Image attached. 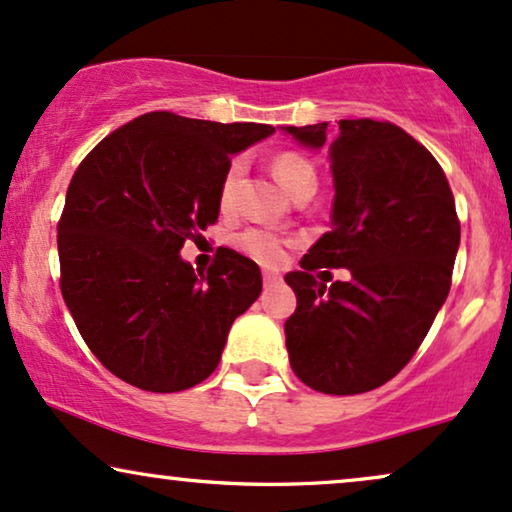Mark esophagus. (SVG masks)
Wrapping results in <instances>:
<instances>
[{"mask_svg":"<svg viewBox=\"0 0 512 512\" xmlns=\"http://www.w3.org/2000/svg\"><path fill=\"white\" fill-rule=\"evenodd\" d=\"M282 277L277 275V273H273V270H263V285L266 287H270V285H277V282H280Z\"/></svg>","mask_w":512,"mask_h":512,"instance_id":"34e87169","label":"esophagus"}]
</instances>
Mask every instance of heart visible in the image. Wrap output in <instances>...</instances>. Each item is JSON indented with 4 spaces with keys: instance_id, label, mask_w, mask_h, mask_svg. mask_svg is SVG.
Masks as SVG:
<instances>
[{
    "instance_id": "1",
    "label": "heart",
    "mask_w": 512,
    "mask_h": 512,
    "mask_svg": "<svg viewBox=\"0 0 512 512\" xmlns=\"http://www.w3.org/2000/svg\"><path fill=\"white\" fill-rule=\"evenodd\" d=\"M270 168H273L275 178L280 180V185L292 197L304 192V189L318 187V175H315L311 161L296 154V151H280V154H275L273 161H270ZM239 178H242V161H232L225 168L223 180H220L218 187V206L223 211H230L235 206ZM235 246L244 256L254 258V261L263 263V266H277L285 258L289 239L275 235V232L261 230V227H249V230L239 232L235 237Z\"/></svg>"
}]
</instances>
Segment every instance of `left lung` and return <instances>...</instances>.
Wrapping results in <instances>:
<instances>
[{"label":"left lung","mask_w":512,"mask_h":512,"mask_svg":"<svg viewBox=\"0 0 512 512\" xmlns=\"http://www.w3.org/2000/svg\"><path fill=\"white\" fill-rule=\"evenodd\" d=\"M330 149L332 230L287 273L289 363L301 382L334 396L363 394L399 375L420 349L451 289L460 244L456 201L437 159L389 121L285 128ZM320 267H349L327 288Z\"/></svg>","instance_id":"obj_1"}]
</instances>
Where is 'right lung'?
Returning a JSON list of instances; mask_svg holds the SVG:
<instances>
[{
	"mask_svg": "<svg viewBox=\"0 0 512 512\" xmlns=\"http://www.w3.org/2000/svg\"><path fill=\"white\" fill-rule=\"evenodd\" d=\"M273 125L151 111L106 135L73 173L56 225L61 294L99 363L173 394L218 368L227 332L261 294L251 258L220 246L204 273L180 258L218 220L230 154Z\"/></svg>",
	"mask_w": 512,
	"mask_h": 512,
	"instance_id": "right-lung-1",
	"label": "right lung"
}]
</instances>
